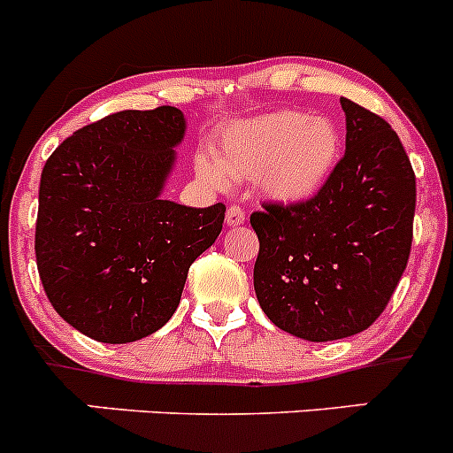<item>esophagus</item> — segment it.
Segmentation results:
<instances>
[{"instance_id": "34e87169", "label": "esophagus", "mask_w": 453, "mask_h": 453, "mask_svg": "<svg viewBox=\"0 0 453 453\" xmlns=\"http://www.w3.org/2000/svg\"><path fill=\"white\" fill-rule=\"evenodd\" d=\"M244 222V209L240 204H231L226 209V224L229 226H238V224Z\"/></svg>"}]
</instances>
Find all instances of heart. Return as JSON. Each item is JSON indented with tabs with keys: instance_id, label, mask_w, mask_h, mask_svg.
I'll list each match as a JSON object with an SVG mask.
<instances>
[{
	"instance_id": "1",
	"label": "heart",
	"mask_w": 453,
	"mask_h": 453,
	"mask_svg": "<svg viewBox=\"0 0 453 453\" xmlns=\"http://www.w3.org/2000/svg\"><path fill=\"white\" fill-rule=\"evenodd\" d=\"M340 150L342 137L334 119L282 109L226 128L215 155H197L196 171L213 188H226L231 178L257 180L269 197L298 204L325 187Z\"/></svg>"
}]
</instances>
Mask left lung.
Here are the masks:
<instances>
[{
    "label": "left lung",
    "instance_id": "1",
    "mask_svg": "<svg viewBox=\"0 0 453 453\" xmlns=\"http://www.w3.org/2000/svg\"><path fill=\"white\" fill-rule=\"evenodd\" d=\"M347 149L307 202L251 213L260 240L253 287L275 326L311 342L372 326L407 269L416 175L394 128L340 100Z\"/></svg>",
    "mask_w": 453,
    "mask_h": 453
}]
</instances>
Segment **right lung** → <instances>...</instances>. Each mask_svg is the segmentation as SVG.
<instances>
[{
	"mask_svg": "<svg viewBox=\"0 0 453 453\" xmlns=\"http://www.w3.org/2000/svg\"><path fill=\"white\" fill-rule=\"evenodd\" d=\"M187 122L175 106L119 111L46 159L35 257L55 311L97 342H135L178 309L188 266L222 231V202L162 200Z\"/></svg>",
	"mask_w": 453,
	"mask_h": 453,
	"instance_id": "1",
	"label": "right lung"
}]
</instances>
